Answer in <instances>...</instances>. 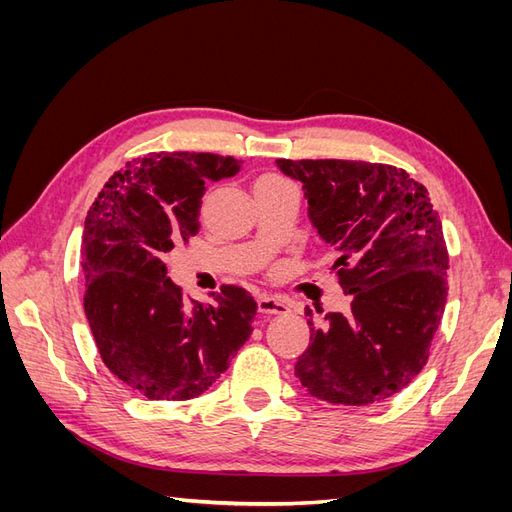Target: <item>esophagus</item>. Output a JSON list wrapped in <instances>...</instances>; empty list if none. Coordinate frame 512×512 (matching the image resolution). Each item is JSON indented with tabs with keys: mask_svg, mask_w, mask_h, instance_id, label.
I'll list each match as a JSON object with an SVG mask.
<instances>
[{
	"mask_svg": "<svg viewBox=\"0 0 512 512\" xmlns=\"http://www.w3.org/2000/svg\"><path fill=\"white\" fill-rule=\"evenodd\" d=\"M258 312L260 314H271V316H282L288 314V305L282 299H275V297H258Z\"/></svg>",
	"mask_w": 512,
	"mask_h": 512,
	"instance_id": "obj_1",
	"label": "esophagus"
}]
</instances>
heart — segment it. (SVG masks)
Returning a JSON list of instances; mask_svg holds the SVG:
<instances>
[{
	"label": "heart",
	"instance_id": "b5f03b06",
	"mask_svg": "<svg viewBox=\"0 0 512 512\" xmlns=\"http://www.w3.org/2000/svg\"><path fill=\"white\" fill-rule=\"evenodd\" d=\"M267 181H282V179H277V177H262V179H258V183H267Z\"/></svg>",
	"mask_w": 512,
	"mask_h": 512
}]
</instances>
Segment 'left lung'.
I'll list each match as a JSON object with an SVG mask.
<instances>
[{
    "label": "left lung",
    "instance_id": "obj_1",
    "mask_svg": "<svg viewBox=\"0 0 512 512\" xmlns=\"http://www.w3.org/2000/svg\"><path fill=\"white\" fill-rule=\"evenodd\" d=\"M303 183L309 220L335 252L350 312L322 324L305 309L309 346L294 365L318 399L369 406L397 395L429 359L448 294V250L423 183L356 160H277Z\"/></svg>",
    "mask_w": 512,
    "mask_h": 512
}]
</instances>
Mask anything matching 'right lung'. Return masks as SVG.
<instances>
[{"instance_id":"1","label":"right lung","mask_w":512,"mask_h":512,"mask_svg":"<svg viewBox=\"0 0 512 512\" xmlns=\"http://www.w3.org/2000/svg\"><path fill=\"white\" fill-rule=\"evenodd\" d=\"M215 153H147L126 162L91 205L81 262L85 316L102 363L132 391L188 401L220 380L247 342L256 301L222 286L203 305L166 277L164 256L196 235L205 181L237 175Z\"/></svg>"}]
</instances>
